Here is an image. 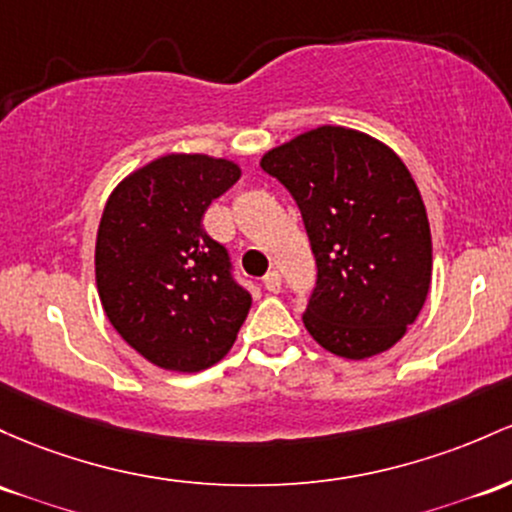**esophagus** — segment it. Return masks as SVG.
Here are the masks:
<instances>
[{
  "mask_svg": "<svg viewBox=\"0 0 512 512\" xmlns=\"http://www.w3.org/2000/svg\"><path fill=\"white\" fill-rule=\"evenodd\" d=\"M262 284H265V289L272 291V294H279V291H282V274H279L277 269H272V272L265 274Z\"/></svg>",
  "mask_w": 512,
  "mask_h": 512,
  "instance_id": "esophagus-1",
  "label": "esophagus"
}]
</instances>
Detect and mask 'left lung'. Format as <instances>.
<instances>
[{"instance_id":"obj_1","label":"left lung","mask_w":512,"mask_h":512,"mask_svg":"<svg viewBox=\"0 0 512 512\" xmlns=\"http://www.w3.org/2000/svg\"><path fill=\"white\" fill-rule=\"evenodd\" d=\"M260 165L294 196L311 238V338L345 359L396 345L432 282L428 211L401 157L369 133L328 123L267 150Z\"/></svg>"}]
</instances>
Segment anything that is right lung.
<instances>
[{
    "label": "right lung",
    "instance_id": "1",
    "mask_svg": "<svg viewBox=\"0 0 512 512\" xmlns=\"http://www.w3.org/2000/svg\"><path fill=\"white\" fill-rule=\"evenodd\" d=\"M240 179L226 157L170 153L133 170L106 199L94 247L106 318L140 357L170 372L221 362L250 311L204 213Z\"/></svg>",
    "mask_w": 512,
    "mask_h": 512
}]
</instances>
